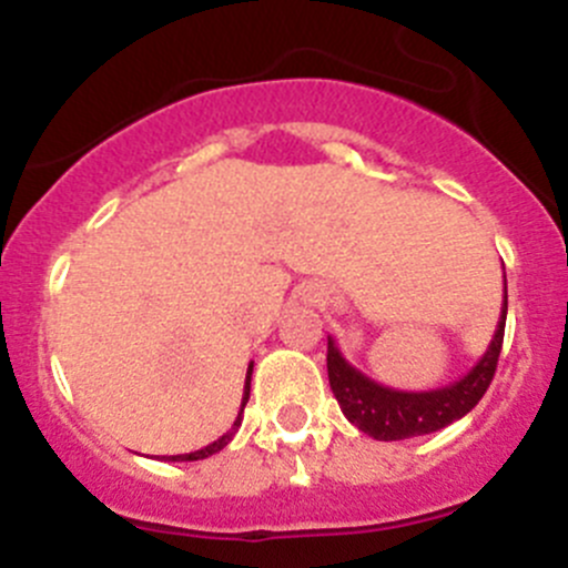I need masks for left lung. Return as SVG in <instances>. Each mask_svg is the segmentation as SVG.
<instances>
[{
    "instance_id": "left-lung-1",
    "label": "left lung",
    "mask_w": 568,
    "mask_h": 568,
    "mask_svg": "<svg viewBox=\"0 0 568 568\" xmlns=\"http://www.w3.org/2000/svg\"><path fill=\"white\" fill-rule=\"evenodd\" d=\"M505 314H508V286L503 292V312H499L497 331H494L486 353L477 358L467 375L428 392H403L378 384L362 369L353 367L336 347L334 336H328V384L339 400L342 414L358 430L378 442L412 439V436L434 434V430L453 425L464 414L473 412L491 384L499 351H503Z\"/></svg>"
}]
</instances>
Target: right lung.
I'll list each match as a JSON object with an SVG mask.
<instances>
[{"label":"right lung","mask_w":568,"mask_h":568,"mask_svg":"<svg viewBox=\"0 0 568 568\" xmlns=\"http://www.w3.org/2000/svg\"><path fill=\"white\" fill-rule=\"evenodd\" d=\"M251 373H254V362L248 364V373H245L243 403H240V414H237V419H234L232 428H229L226 434L221 436V439L212 442V445L201 447V450H195V453H182V456H165V462H201V458H210V456H215V453H221L223 447H226L229 442L234 439V434H237V428H240V425H243V408H245V403H248V395H251Z\"/></svg>","instance_id":"obj_1"}]
</instances>
